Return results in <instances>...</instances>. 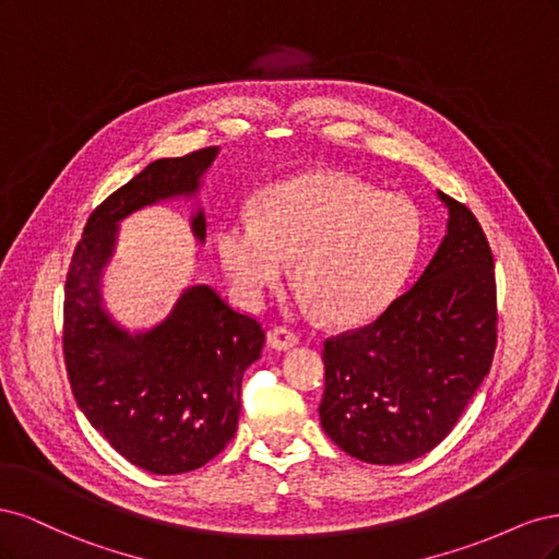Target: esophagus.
I'll use <instances>...</instances> for the list:
<instances>
[{
    "label": "esophagus",
    "instance_id": "1",
    "mask_svg": "<svg viewBox=\"0 0 559 559\" xmlns=\"http://www.w3.org/2000/svg\"><path fill=\"white\" fill-rule=\"evenodd\" d=\"M267 343H270V347L277 349V352L292 349L298 343V335L289 326H275V329H270V333H267Z\"/></svg>",
    "mask_w": 559,
    "mask_h": 559
}]
</instances>
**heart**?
<instances>
[{
	"instance_id": "1",
	"label": "heart",
	"mask_w": 559,
	"mask_h": 559,
	"mask_svg": "<svg viewBox=\"0 0 559 559\" xmlns=\"http://www.w3.org/2000/svg\"><path fill=\"white\" fill-rule=\"evenodd\" d=\"M425 224L408 198L343 173L267 186L259 216L233 212L216 233L218 259L245 306L259 308L292 273L335 324H361L396 298L419 257Z\"/></svg>"
}]
</instances>
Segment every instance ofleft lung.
I'll use <instances>...</instances> for the list:
<instances>
[{
	"label": "left lung",
	"mask_w": 559,
	"mask_h": 559,
	"mask_svg": "<svg viewBox=\"0 0 559 559\" xmlns=\"http://www.w3.org/2000/svg\"><path fill=\"white\" fill-rule=\"evenodd\" d=\"M421 277L361 329L326 337L319 419L331 441L368 464H405L452 431L497 349L492 249L464 202Z\"/></svg>",
	"instance_id": "left-lung-1"
}]
</instances>
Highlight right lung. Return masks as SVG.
<instances>
[{
	"label": "right lung",
	"instance_id": "1",
	"mask_svg": "<svg viewBox=\"0 0 559 559\" xmlns=\"http://www.w3.org/2000/svg\"><path fill=\"white\" fill-rule=\"evenodd\" d=\"M216 146L146 165L93 210L64 282L62 352L72 394L91 425L134 466L177 476L205 466L238 431L240 389L261 357L257 317L230 308L212 286L183 292L173 314L128 335L99 306V275L116 224L151 202L198 191ZM205 238V216L193 218Z\"/></svg>",
	"mask_w": 559,
	"mask_h": 559
}]
</instances>
